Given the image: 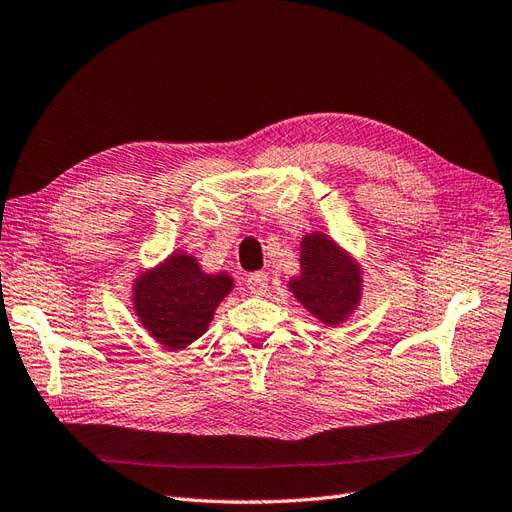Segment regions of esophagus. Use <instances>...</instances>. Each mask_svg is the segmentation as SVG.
<instances>
[{
  "label": "esophagus",
  "mask_w": 512,
  "mask_h": 512,
  "mask_svg": "<svg viewBox=\"0 0 512 512\" xmlns=\"http://www.w3.org/2000/svg\"><path fill=\"white\" fill-rule=\"evenodd\" d=\"M268 282H270V276L266 272H253L249 278H246V289H249L253 295H266Z\"/></svg>",
  "instance_id": "1"
}]
</instances>
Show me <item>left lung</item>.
I'll use <instances>...</instances> for the list:
<instances>
[{"mask_svg": "<svg viewBox=\"0 0 512 512\" xmlns=\"http://www.w3.org/2000/svg\"><path fill=\"white\" fill-rule=\"evenodd\" d=\"M361 270L325 234L301 240V274L291 280L293 295L327 325H339L361 301Z\"/></svg>", "mask_w": 512, "mask_h": 512, "instance_id": "1", "label": "left lung"}]
</instances>
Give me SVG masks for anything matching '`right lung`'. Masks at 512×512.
Listing matches in <instances>:
<instances>
[{
	"mask_svg": "<svg viewBox=\"0 0 512 512\" xmlns=\"http://www.w3.org/2000/svg\"><path fill=\"white\" fill-rule=\"evenodd\" d=\"M232 287V276L204 274L196 257L173 253L135 280L132 301L149 335L170 350H181L206 331Z\"/></svg>",
	"mask_w": 512,
	"mask_h": 512,
	"instance_id": "right-lung-1",
	"label": "right lung"
}]
</instances>
